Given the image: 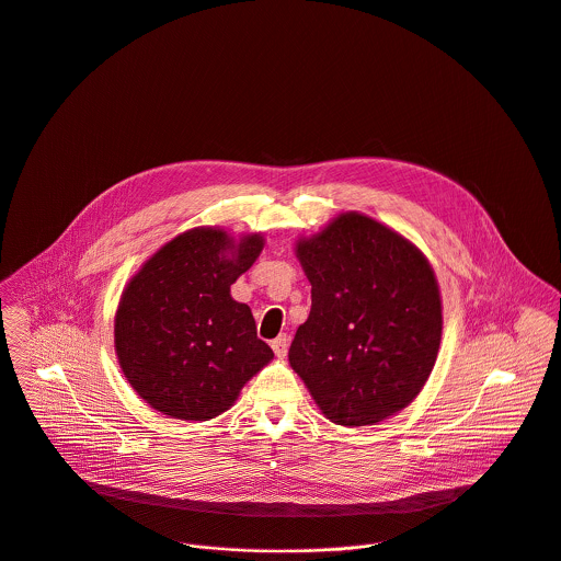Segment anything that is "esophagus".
Masks as SVG:
<instances>
[{
	"label": "esophagus",
	"mask_w": 561,
	"mask_h": 561,
	"mask_svg": "<svg viewBox=\"0 0 561 561\" xmlns=\"http://www.w3.org/2000/svg\"><path fill=\"white\" fill-rule=\"evenodd\" d=\"M271 347H273V352H275L277 358H284L286 352H288V336H286V334H279V336L271 343Z\"/></svg>",
	"instance_id": "obj_1"
}]
</instances>
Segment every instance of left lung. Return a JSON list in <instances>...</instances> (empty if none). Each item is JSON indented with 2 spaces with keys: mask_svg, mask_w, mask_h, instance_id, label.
<instances>
[{
  "mask_svg": "<svg viewBox=\"0 0 561 561\" xmlns=\"http://www.w3.org/2000/svg\"><path fill=\"white\" fill-rule=\"evenodd\" d=\"M312 286L290 367L339 426H374L424 389L442 345V293L428 257L389 225L343 211L295 242Z\"/></svg>",
  "mask_w": 561,
  "mask_h": 561,
  "instance_id": "8db88e82",
  "label": "left lung"
}]
</instances>
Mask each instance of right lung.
<instances>
[{"mask_svg":"<svg viewBox=\"0 0 561 561\" xmlns=\"http://www.w3.org/2000/svg\"><path fill=\"white\" fill-rule=\"evenodd\" d=\"M264 249L262 233L194 227L157 249L122 290L113 343L119 369L154 411L207 422L273 360L231 284Z\"/></svg>","mask_w":561,"mask_h":561,"instance_id":"obj_1","label":"right lung"}]
</instances>
